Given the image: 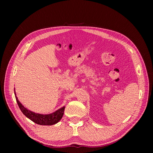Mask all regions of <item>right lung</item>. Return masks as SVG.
<instances>
[{"label":"right lung","instance_id":"right-lung-1","mask_svg":"<svg viewBox=\"0 0 153 153\" xmlns=\"http://www.w3.org/2000/svg\"><path fill=\"white\" fill-rule=\"evenodd\" d=\"M14 91H15V95L16 102L18 103V106H19L20 109L21 110L22 113L24 114L27 118L30 119L32 121H33L34 123L39 125H48V126H50V125L57 124L60 120L62 119L64 114V109H65V106H64L52 114H41L35 113L24 107V106L20 102L19 100H18L16 94L15 90H14Z\"/></svg>","mask_w":153,"mask_h":153}]
</instances>
